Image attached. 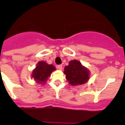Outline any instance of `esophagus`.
I'll use <instances>...</instances> for the list:
<instances>
[{"label": "esophagus", "mask_w": 125, "mask_h": 125, "mask_svg": "<svg viewBox=\"0 0 125 125\" xmlns=\"http://www.w3.org/2000/svg\"><path fill=\"white\" fill-rule=\"evenodd\" d=\"M57 68L58 69H59V70H62V65H58L57 66Z\"/></svg>", "instance_id": "1"}]
</instances>
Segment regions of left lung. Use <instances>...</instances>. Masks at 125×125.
I'll use <instances>...</instances> for the list:
<instances>
[{
	"instance_id": "1",
	"label": "left lung",
	"mask_w": 125,
	"mask_h": 125,
	"mask_svg": "<svg viewBox=\"0 0 125 125\" xmlns=\"http://www.w3.org/2000/svg\"><path fill=\"white\" fill-rule=\"evenodd\" d=\"M64 74L69 84L72 86L83 84L89 79L90 72L89 69L83 66L78 60L69 61V65L65 66Z\"/></svg>"
}]
</instances>
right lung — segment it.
<instances>
[{
    "instance_id": "obj_1",
    "label": "right lung",
    "mask_w": 125,
    "mask_h": 125,
    "mask_svg": "<svg viewBox=\"0 0 125 125\" xmlns=\"http://www.w3.org/2000/svg\"><path fill=\"white\" fill-rule=\"evenodd\" d=\"M56 71L52 64H49L44 61L38 62L36 68L32 72L31 76L37 83L44 84L46 83L52 72Z\"/></svg>"
}]
</instances>
